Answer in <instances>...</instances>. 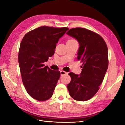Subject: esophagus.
I'll use <instances>...</instances> for the list:
<instances>
[{
    "mask_svg": "<svg viewBox=\"0 0 125 125\" xmlns=\"http://www.w3.org/2000/svg\"><path fill=\"white\" fill-rule=\"evenodd\" d=\"M60 73H61V75H63L64 74H66L67 73L65 72H64V71H61Z\"/></svg>",
    "mask_w": 125,
    "mask_h": 125,
    "instance_id": "esophagus-1",
    "label": "esophagus"
}]
</instances>
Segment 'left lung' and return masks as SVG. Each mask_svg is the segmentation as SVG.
Instances as JSON below:
<instances>
[{
  "label": "left lung",
  "mask_w": 125,
  "mask_h": 125,
  "mask_svg": "<svg viewBox=\"0 0 125 125\" xmlns=\"http://www.w3.org/2000/svg\"><path fill=\"white\" fill-rule=\"evenodd\" d=\"M79 42L78 60L83 62L80 74H69L67 85L72 98L84 101L93 98L99 89L108 67V49L100 35L86 29L77 27L67 32Z\"/></svg>",
  "instance_id": "8db88e82"
}]
</instances>
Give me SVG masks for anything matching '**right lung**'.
<instances>
[{"label": "right lung", "mask_w": 125, "mask_h": 125, "mask_svg": "<svg viewBox=\"0 0 125 125\" xmlns=\"http://www.w3.org/2000/svg\"><path fill=\"white\" fill-rule=\"evenodd\" d=\"M68 30L41 26L27 33L21 42L18 61L22 83L36 100H47L53 95L60 72L51 70L43 63L54 54L56 43Z\"/></svg>", "instance_id": "add662e5"}]
</instances>
